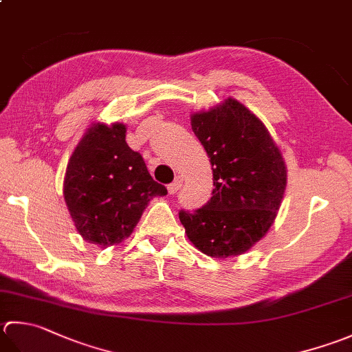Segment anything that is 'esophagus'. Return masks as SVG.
<instances>
[{
	"instance_id": "obj_1",
	"label": "esophagus",
	"mask_w": 352,
	"mask_h": 352,
	"mask_svg": "<svg viewBox=\"0 0 352 352\" xmlns=\"http://www.w3.org/2000/svg\"><path fill=\"white\" fill-rule=\"evenodd\" d=\"M182 184H183V177L182 175H178L175 180H174V183H170L169 186H168V192L170 195H174V194H177L178 192V189L182 188Z\"/></svg>"
}]
</instances>
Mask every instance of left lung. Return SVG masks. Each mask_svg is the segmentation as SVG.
<instances>
[{
	"mask_svg": "<svg viewBox=\"0 0 352 352\" xmlns=\"http://www.w3.org/2000/svg\"><path fill=\"white\" fill-rule=\"evenodd\" d=\"M194 134L212 164V197L180 212L186 235L212 258L238 256L270 230L287 188L285 160L256 114L233 98L190 114Z\"/></svg>",
	"mask_w": 352,
	"mask_h": 352,
	"instance_id": "obj_1",
	"label": "left lung"
}]
</instances>
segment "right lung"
I'll return each mask as SVG.
<instances>
[{
    "label": "right lung",
    "instance_id": "add662e5",
    "mask_svg": "<svg viewBox=\"0 0 352 352\" xmlns=\"http://www.w3.org/2000/svg\"><path fill=\"white\" fill-rule=\"evenodd\" d=\"M125 137V123H91L64 177V199L76 230L100 249L126 239L151 199L168 194Z\"/></svg>",
    "mask_w": 352,
    "mask_h": 352
}]
</instances>
